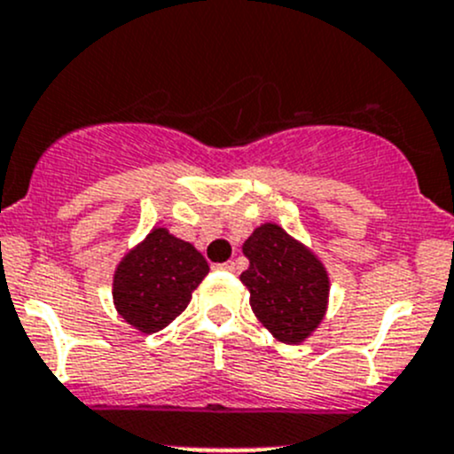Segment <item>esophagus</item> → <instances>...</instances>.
<instances>
[{
	"label": "esophagus",
	"instance_id": "obj_1",
	"mask_svg": "<svg viewBox=\"0 0 454 454\" xmlns=\"http://www.w3.org/2000/svg\"><path fill=\"white\" fill-rule=\"evenodd\" d=\"M216 269H223V271H236V262H233V260H229V262L216 264Z\"/></svg>",
	"mask_w": 454,
	"mask_h": 454
}]
</instances>
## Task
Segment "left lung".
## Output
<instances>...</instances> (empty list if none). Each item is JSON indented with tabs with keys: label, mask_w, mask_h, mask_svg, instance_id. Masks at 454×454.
I'll return each mask as SVG.
<instances>
[{
	"label": "left lung",
	"mask_w": 454,
	"mask_h": 454,
	"mask_svg": "<svg viewBox=\"0 0 454 454\" xmlns=\"http://www.w3.org/2000/svg\"><path fill=\"white\" fill-rule=\"evenodd\" d=\"M249 269L240 273L255 317L285 344H300L326 313L329 276L320 260L282 227L260 225L242 245Z\"/></svg>",
	"instance_id": "1"
}]
</instances>
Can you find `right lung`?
I'll return each instance as SVG.
<instances>
[{"mask_svg": "<svg viewBox=\"0 0 454 454\" xmlns=\"http://www.w3.org/2000/svg\"><path fill=\"white\" fill-rule=\"evenodd\" d=\"M209 273L194 245L156 227L114 271L112 295L119 316L143 333H156L185 311L192 291Z\"/></svg>", "mask_w": 454, "mask_h": 454, "instance_id": "obj_1", "label": "right lung"}]
</instances>
